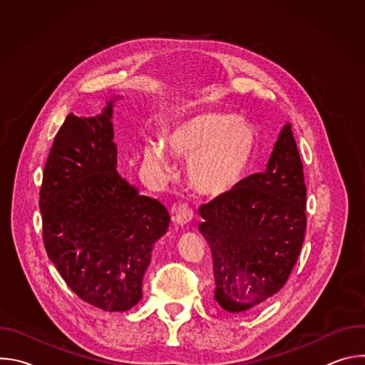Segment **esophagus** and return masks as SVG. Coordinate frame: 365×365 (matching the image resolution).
Here are the masks:
<instances>
[{"mask_svg": "<svg viewBox=\"0 0 365 365\" xmlns=\"http://www.w3.org/2000/svg\"><path fill=\"white\" fill-rule=\"evenodd\" d=\"M193 218V211L192 207H189L186 203H179L175 207V212H173V221L178 225H186L190 222V220Z\"/></svg>", "mask_w": 365, "mask_h": 365, "instance_id": "34e87169", "label": "esophagus"}]
</instances>
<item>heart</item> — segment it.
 Masks as SVG:
<instances>
[{"instance_id":"obj_1","label":"heart","mask_w":365,"mask_h":365,"mask_svg":"<svg viewBox=\"0 0 365 365\" xmlns=\"http://www.w3.org/2000/svg\"><path fill=\"white\" fill-rule=\"evenodd\" d=\"M175 158L189 163L187 182L200 196L218 199L245 179L257 147L255 131L237 115L202 111L189 115L165 135ZM145 163L160 178L172 172L166 150L154 143L144 147Z\"/></svg>"}]
</instances>
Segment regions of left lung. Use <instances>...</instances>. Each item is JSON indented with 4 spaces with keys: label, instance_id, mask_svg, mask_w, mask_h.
Returning a JSON list of instances; mask_svg holds the SVG:
<instances>
[{
    "label": "left lung",
    "instance_id": "obj_1",
    "mask_svg": "<svg viewBox=\"0 0 365 365\" xmlns=\"http://www.w3.org/2000/svg\"><path fill=\"white\" fill-rule=\"evenodd\" d=\"M199 214L212 254L215 300L231 314L258 309L284 286L304 240L306 185L290 124L266 172L202 205Z\"/></svg>",
    "mask_w": 365,
    "mask_h": 365
}]
</instances>
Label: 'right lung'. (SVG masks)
<instances>
[{"instance_id": "obj_1", "label": "right lung", "mask_w": 365, "mask_h": 365, "mask_svg": "<svg viewBox=\"0 0 365 365\" xmlns=\"http://www.w3.org/2000/svg\"><path fill=\"white\" fill-rule=\"evenodd\" d=\"M113 102L103 114H69L43 170V242L66 284L86 303L124 312L141 299L153 244L170 222L158 199L117 173Z\"/></svg>"}]
</instances>
